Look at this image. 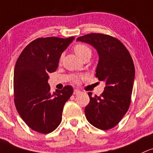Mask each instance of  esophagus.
<instances>
[{
	"label": "esophagus",
	"mask_w": 153,
	"mask_h": 153,
	"mask_svg": "<svg viewBox=\"0 0 153 153\" xmlns=\"http://www.w3.org/2000/svg\"><path fill=\"white\" fill-rule=\"evenodd\" d=\"M80 92H81V91H80V90H78V89H75V90H74V91H73V94H74V95L79 94Z\"/></svg>",
	"instance_id": "1"
}]
</instances>
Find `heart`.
<instances>
[{
    "instance_id": "1",
    "label": "heart",
    "mask_w": 153,
    "mask_h": 153,
    "mask_svg": "<svg viewBox=\"0 0 153 153\" xmlns=\"http://www.w3.org/2000/svg\"><path fill=\"white\" fill-rule=\"evenodd\" d=\"M74 51L76 53L77 56L80 59H83L84 56H87V55H91V50L90 49V48L88 46H87L86 45L82 44V43H79V44L75 45L74 47ZM62 59V57H61ZM84 78L83 75H75L73 78L74 81L76 82V83H79L83 78Z\"/></svg>"
}]
</instances>
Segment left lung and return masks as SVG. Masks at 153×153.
<instances>
[{"label": "left lung", "mask_w": 153, "mask_h": 153, "mask_svg": "<svg viewBox=\"0 0 153 153\" xmlns=\"http://www.w3.org/2000/svg\"><path fill=\"white\" fill-rule=\"evenodd\" d=\"M77 41L91 45L97 51L99 62L96 77L105 82L100 96L92 97L85 107V115L92 126L102 130L115 127L128 111L131 104L135 69L125 46L117 38L101 33L78 37Z\"/></svg>", "instance_id": "left-lung-1"}]
</instances>
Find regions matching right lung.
<instances>
[{
  "label": "right lung",
  "instance_id": "add662e5",
  "mask_svg": "<svg viewBox=\"0 0 153 153\" xmlns=\"http://www.w3.org/2000/svg\"><path fill=\"white\" fill-rule=\"evenodd\" d=\"M74 38L34 40L22 51L15 65V106L25 123L37 132L48 134L57 128L64 105L73 93V87L66 85L51 94L48 80V74L56 71L62 53Z\"/></svg>",
  "mask_w": 153,
  "mask_h": 153
}]
</instances>
